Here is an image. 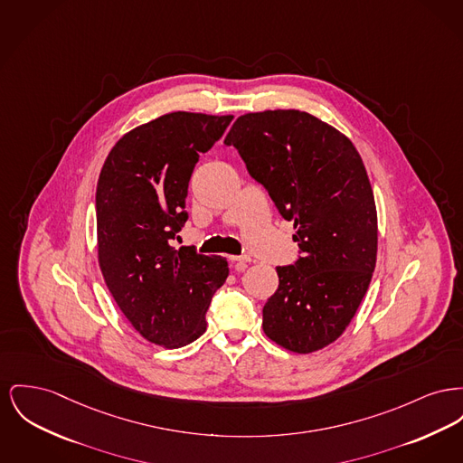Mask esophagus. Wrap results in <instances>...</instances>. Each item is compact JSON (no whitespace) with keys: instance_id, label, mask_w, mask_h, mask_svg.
Instances as JSON below:
<instances>
[{"instance_id":"esophagus-1","label":"esophagus","mask_w":463,"mask_h":463,"mask_svg":"<svg viewBox=\"0 0 463 463\" xmlns=\"http://www.w3.org/2000/svg\"><path fill=\"white\" fill-rule=\"evenodd\" d=\"M231 262H232V266H234V271H245L246 264L250 262V257H248V255H240V257H231Z\"/></svg>"}]
</instances>
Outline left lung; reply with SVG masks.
<instances>
[{"label": "left lung", "instance_id": "1", "mask_svg": "<svg viewBox=\"0 0 463 463\" xmlns=\"http://www.w3.org/2000/svg\"><path fill=\"white\" fill-rule=\"evenodd\" d=\"M223 143L296 229L300 257L276 268L264 332L294 354L322 350L350 326L376 268L378 215L362 157L348 137L299 109L241 115Z\"/></svg>", "mask_w": 463, "mask_h": 463}]
</instances>
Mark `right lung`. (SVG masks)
Here are the masks:
<instances>
[{
  "label": "right lung",
  "mask_w": 463,
  "mask_h": 463,
  "mask_svg": "<svg viewBox=\"0 0 463 463\" xmlns=\"http://www.w3.org/2000/svg\"><path fill=\"white\" fill-rule=\"evenodd\" d=\"M232 115L173 111L120 137L96 189L98 260L109 294L150 343L180 348L206 330V311L229 276L227 260L169 245L187 222L199 156Z\"/></svg>",
  "instance_id": "right-lung-1"
}]
</instances>
